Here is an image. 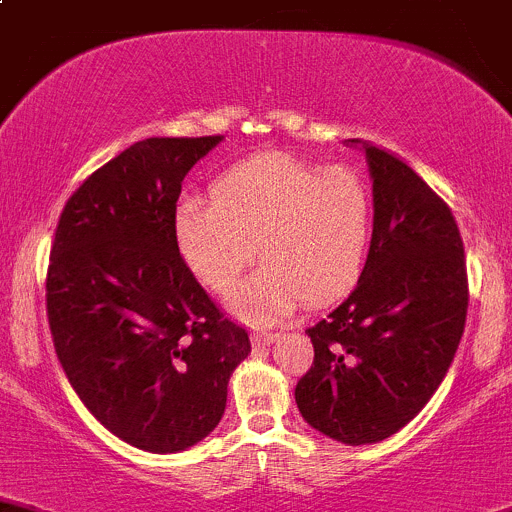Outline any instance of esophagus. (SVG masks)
Returning <instances> with one entry per match:
<instances>
[{
  "instance_id": "34e87169",
  "label": "esophagus",
  "mask_w": 512,
  "mask_h": 512,
  "mask_svg": "<svg viewBox=\"0 0 512 512\" xmlns=\"http://www.w3.org/2000/svg\"><path fill=\"white\" fill-rule=\"evenodd\" d=\"M251 340H254V345L258 347H266L271 345V342L278 340V333H273V330H254V335H251Z\"/></svg>"
}]
</instances>
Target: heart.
Returning a JSON list of instances; mask_svg holds the SVG:
<instances>
[{"mask_svg": "<svg viewBox=\"0 0 512 512\" xmlns=\"http://www.w3.org/2000/svg\"><path fill=\"white\" fill-rule=\"evenodd\" d=\"M212 199L184 197L175 241L189 271L214 293H229L258 256V276L231 295V308L266 320L303 298L325 303L360 278L372 236V197L357 172L288 152H261L226 167Z\"/></svg>", "mask_w": 512, "mask_h": 512, "instance_id": "b5f03b06", "label": "heart"}]
</instances>
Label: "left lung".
<instances>
[{"mask_svg": "<svg viewBox=\"0 0 512 512\" xmlns=\"http://www.w3.org/2000/svg\"><path fill=\"white\" fill-rule=\"evenodd\" d=\"M365 150L374 179L370 254L355 291L305 330L315 360L295 384L303 419L352 446L397 434L424 409L449 372L468 310L451 207L399 155Z\"/></svg>", "mask_w": 512, "mask_h": 512, "instance_id": "obj_1", "label": "left lung"}]
</instances>
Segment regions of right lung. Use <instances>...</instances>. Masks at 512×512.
Here are the masks:
<instances>
[{
	"label": "right lung",
	"instance_id": "1",
	"mask_svg": "<svg viewBox=\"0 0 512 512\" xmlns=\"http://www.w3.org/2000/svg\"><path fill=\"white\" fill-rule=\"evenodd\" d=\"M221 140L147 138L93 172L63 207L46 315L68 382L100 424L175 453L219 424L249 330L199 286L175 241L182 179Z\"/></svg>",
	"mask_w": 512,
	"mask_h": 512
}]
</instances>
